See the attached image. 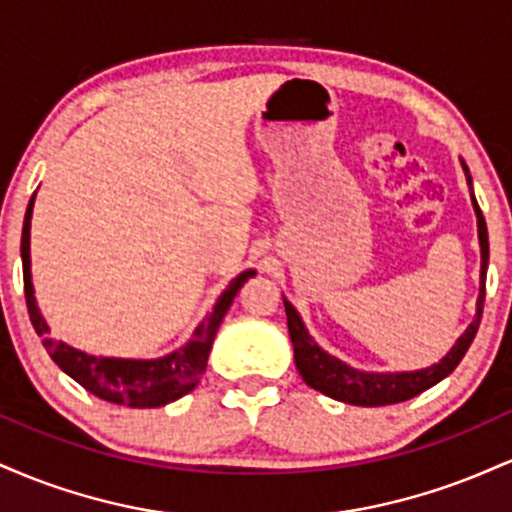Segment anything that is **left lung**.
Returning <instances> with one entry per match:
<instances>
[{
  "label": "left lung",
  "instance_id": "8db88e82",
  "mask_svg": "<svg viewBox=\"0 0 512 512\" xmlns=\"http://www.w3.org/2000/svg\"><path fill=\"white\" fill-rule=\"evenodd\" d=\"M464 173L469 170L462 163ZM472 185V180H469ZM474 211H477V223H479V245H481V293L477 303V317H474L472 325L467 327V332L457 339V344L452 346L450 354L436 366L424 368V370H411V373H361V370L349 368L346 363L339 361L322 351L320 346L313 342L308 330H305L301 315L296 313V308L284 298L286 308V320H289V334L293 342V358H296V368L305 380V385H310L313 390H320L322 395L339 399V402L356 404V407H385V404H397L407 402V399L421 395V392L440 383L443 378H448L452 370L457 368V363L462 361L467 354L469 344L474 342L481 322V310H484V298H486V267H489V233H486V221L481 214L477 199L472 197Z\"/></svg>",
  "mask_w": 512,
  "mask_h": 512
}]
</instances>
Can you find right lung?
<instances>
[{
	"mask_svg": "<svg viewBox=\"0 0 512 512\" xmlns=\"http://www.w3.org/2000/svg\"><path fill=\"white\" fill-rule=\"evenodd\" d=\"M31 214H33V197L28 202L26 219H23L21 233V260H23V291H26L28 315H31L33 330L38 337H43L45 349L52 361L60 366L69 378H74L84 390L91 395L108 399L115 404H127L132 409H151L163 407V404L175 402V399L187 395L199 383V375L207 368V358L214 344L216 330H219L223 315L231 308L233 298L240 291V286L255 276V272H243L238 279L231 281L226 291L214 305L211 313L192 339L182 349L173 354L154 358V361H127V358H103L88 356L84 351H76L72 346L57 339H50V327L45 325L43 315L38 313V305L33 298L31 284Z\"/></svg>",
	"mask_w": 512,
	"mask_h": 512,
	"instance_id": "add662e5",
	"label": "right lung"
}]
</instances>
